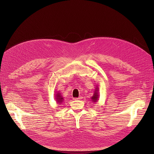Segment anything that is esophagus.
Masks as SVG:
<instances>
[{
  "mask_svg": "<svg viewBox=\"0 0 154 154\" xmlns=\"http://www.w3.org/2000/svg\"><path fill=\"white\" fill-rule=\"evenodd\" d=\"M82 97H78V98H74L73 99L74 100H80V99H82Z\"/></svg>",
  "mask_w": 154,
  "mask_h": 154,
  "instance_id": "1",
  "label": "esophagus"
}]
</instances>
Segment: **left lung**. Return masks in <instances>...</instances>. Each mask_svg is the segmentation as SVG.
Segmentation results:
<instances>
[{
	"label": "left lung",
	"mask_w": 154,
	"mask_h": 154,
	"mask_svg": "<svg viewBox=\"0 0 154 154\" xmlns=\"http://www.w3.org/2000/svg\"><path fill=\"white\" fill-rule=\"evenodd\" d=\"M98 86L95 88V90L94 91V95L91 97L92 100L93 101V102H96L98 100Z\"/></svg>",
	"instance_id": "8db88e82"
}]
</instances>
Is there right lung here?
Returning a JSON list of instances; mask_svg holds the SVG:
<instances>
[{
    "mask_svg": "<svg viewBox=\"0 0 154 154\" xmlns=\"http://www.w3.org/2000/svg\"><path fill=\"white\" fill-rule=\"evenodd\" d=\"M56 100H57L56 101L59 104H60L61 103H62L63 98V97L61 95L60 93L57 92V94L56 95Z\"/></svg>",
    "mask_w": 154,
    "mask_h": 154,
    "instance_id": "1",
    "label": "right lung"
}]
</instances>
